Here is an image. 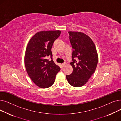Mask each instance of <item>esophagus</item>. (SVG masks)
<instances>
[{
    "mask_svg": "<svg viewBox=\"0 0 121 121\" xmlns=\"http://www.w3.org/2000/svg\"><path fill=\"white\" fill-rule=\"evenodd\" d=\"M66 62H65V63H63V64H62V65L63 66V67H64V66H65L66 65Z\"/></svg>",
    "mask_w": 121,
    "mask_h": 121,
    "instance_id": "34e87169",
    "label": "esophagus"
}]
</instances>
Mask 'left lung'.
I'll list each match as a JSON object with an SVG mask.
<instances>
[{"mask_svg": "<svg viewBox=\"0 0 121 121\" xmlns=\"http://www.w3.org/2000/svg\"><path fill=\"white\" fill-rule=\"evenodd\" d=\"M73 48V73L66 75L71 85L79 87L88 82L96 70L98 56L96 48L91 38L80 32H68Z\"/></svg>", "mask_w": 121, "mask_h": 121, "instance_id": "8db88e82", "label": "left lung"}]
</instances>
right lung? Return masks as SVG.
I'll use <instances>...</instances> for the list:
<instances>
[{
    "mask_svg": "<svg viewBox=\"0 0 121 121\" xmlns=\"http://www.w3.org/2000/svg\"><path fill=\"white\" fill-rule=\"evenodd\" d=\"M61 32L43 31L36 33L29 41L25 50L24 64L34 83L41 88H48L54 83L60 68L52 60L51 49ZM50 57L49 60L46 58Z\"/></svg>",
    "mask_w": 121,
    "mask_h": 121,
    "instance_id": "right-lung-1",
    "label": "right lung"
}]
</instances>
